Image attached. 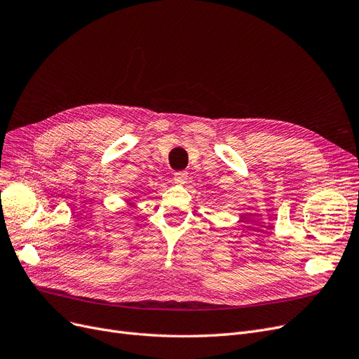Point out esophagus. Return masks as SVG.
I'll return each instance as SVG.
<instances>
[{
	"label": "esophagus",
	"instance_id": "1",
	"mask_svg": "<svg viewBox=\"0 0 359 359\" xmlns=\"http://www.w3.org/2000/svg\"><path fill=\"white\" fill-rule=\"evenodd\" d=\"M188 180V171H176L175 173V182L179 184H183Z\"/></svg>",
	"mask_w": 359,
	"mask_h": 359
}]
</instances>
